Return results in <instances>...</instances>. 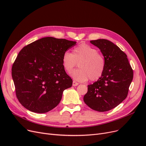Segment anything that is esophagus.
Instances as JSON below:
<instances>
[{
	"label": "esophagus",
	"instance_id": "1",
	"mask_svg": "<svg viewBox=\"0 0 146 146\" xmlns=\"http://www.w3.org/2000/svg\"><path fill=\"white\" fill-rule=\"evenodd\" d=\"M78 85H79V83L78 82H76L74 80L73 82V86H78Z\"/></svg>",
	"mask_w": 146,
	"mask_h": 146
}]
</instances>
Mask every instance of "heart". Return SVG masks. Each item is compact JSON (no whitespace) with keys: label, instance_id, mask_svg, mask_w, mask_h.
<instances>
[{"label":"heart","instance_id":"obj_1","mask_svg":"<svg viewBox=\"0 0 146 146\" xmlns=\"http://www.w3.org/2000/svg\"><path fill=\"white\" fill-rule=\"evenodd\" d=\"M98 50L86 44H81L74 48L73 54L66 51L62 57L65 71L70 74L79 63V68L72 73V77L79 82L96 81L102 76L105 67L104 57Z\"/></svg>","mask_w":146,"mask_h":146}]
</instances>
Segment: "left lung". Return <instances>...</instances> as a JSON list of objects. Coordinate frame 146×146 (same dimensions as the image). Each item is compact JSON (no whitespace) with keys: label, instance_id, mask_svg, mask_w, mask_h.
<instances>
[{"label":"left lung","instance_id":"1","mask_svg":"<svg viewBox=\"0 0 146 146\" xmlns=\"http://www.w3.org/2000/svg\"><path fill=\"white\" fill-rule=\"evenodd\" d=\"M90 42L100 49L105 67L101 77L88 86V92L83 101L95 111H108L127 98L133 79V70L126 54L111 41L99 39Z\"/></svg>","mask_w":146,"mask_h":146}]
</instances>
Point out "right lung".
I'll return each instance as SVG.
<instances>
[{
    "mask_svg": "<svg viewBox=\"0 0 146 146\" xmlns=\"http://www.w3.org/2000/svg\"><path fill=\"white\" fill-rule=\"evenodd\" d=\"M76 41L48 36L27 45L12 67L16 95L30 111L47 112L60 103L63 91L73 80L62 64L63 54Z\"/></svg>",
    "mask_w": 146,
    "mask_h": 146,
    "instance_id": "obj_1",
    "label": "right lung"
}]
</instances>
